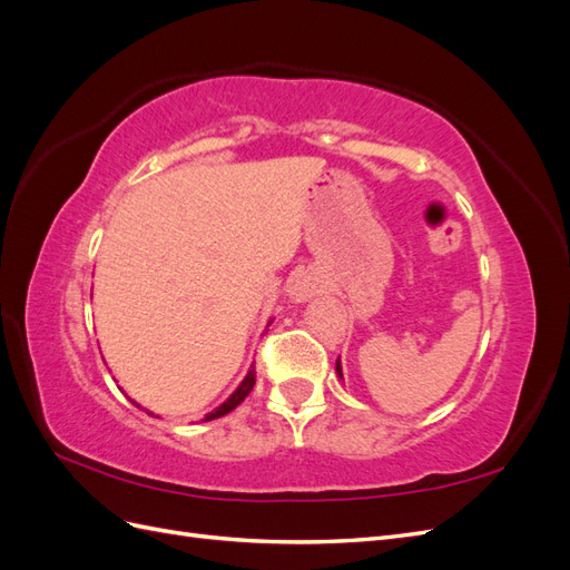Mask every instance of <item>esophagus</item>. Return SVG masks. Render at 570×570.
I'll return each instance as SVG.
<instances>
[{
    "instance_id": "1",
    "label": "esophagus",
    "mask_w": 570,
    "mask_h": 570,
    "mask_svg": "<svg viewBox=\"0 0 570 570\" xmlns=\"http://www.w3.org/2000/svg\"><path fill=\"white\" fill-rule=\"evenodd\" d=\"M314 295V285L308 281H299L295 283V287H292V297H295L297 302H304Z\"/></svg>"
}]
</instances>
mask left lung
Returning <instances> with one entry per match:
<instances>
[{
    "mask_svg": "<svg viewBox=\"0 0 570 570\" xmlns=\"http://www.w3.org/2000/svg\"><path fill=\"white\" fill-rule=\"evenodd\" d=\"M337 375L342 377V366H340V358H337Z\"/></svg>",
    "mask_w": 570,
    "mask_h": 570,
    "instance_id": "8db88e82",
    "label": "left lung"
}]
</instances>
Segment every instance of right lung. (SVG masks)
<instances>
[{
	"instance_id": "right-lung-1",
	"label": "right lung",
	"mask_w": 570,
	"mask_h": 570,
	"mask_svg": "<svg viewBox=\"0 0 570 570\" xmlns=\"http://www.w3.org/2000/svg\"><path fill=\"white\" fill-rule=\"evenodd\" d=\"M254 383H256V373H254V366L249 368V373L245 375V381L239 383V387L228 396L226 402H223L216 411H212L209 416H206L204 421H214V419H218V416H226V413H230L237 404H243L245 402V396L252 392V387H254Z\"/></svg>"
}]
</instances>
